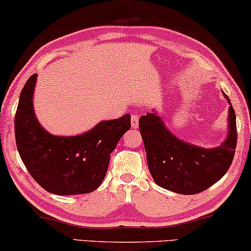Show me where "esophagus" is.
<instances>
[{"mask_svg": "<svg viewBox=\"0 0 251 251\" xmlns=\"http://www.w3.org/2000/svg\"><path fill=\"white\" fill-rule=\"evenodd\" d=\"M130 122H132V128H137V127H138V116L137 115H132Z\"/></svg>", "mask_w": 251, "mask_h": 251, "instance_id": "obj_1", "label": "esophagus"}]
</instances>
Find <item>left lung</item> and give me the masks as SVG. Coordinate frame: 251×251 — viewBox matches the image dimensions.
I'll return each instance as SVG.
<instances>
[{
	"label": "left lung",
	"instance_id": "left-lung-1",
	"mask_svg": "<svg viewBox=\"0 0 251 251\" xmlns=\"http://www.w3.org/2000/svg\"><path fill=\"white\" fill-rule=\"evenodd\" d=\"M227 101L230 99L224 93ZM138 127L147 151L149 170L156 185L182 195H194L218 182L232 163L237 148V123L229 109V135L219 148L203 149L182 142L154 113L142 116Z\"/></svg>",
	"mask_w": 251,
	"mask_h": 251
}]
</instances>
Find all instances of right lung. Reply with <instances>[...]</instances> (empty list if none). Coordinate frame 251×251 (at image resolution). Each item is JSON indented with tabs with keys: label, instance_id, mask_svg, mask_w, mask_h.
I'll return each instance as SVG.
<instances>
[{
	"label": "right lung",
	"instance_id": "add662e5",
	"mask_svg": "<svg viewBox=\"0 0 251 251\" xmlns=\"http://www.w3.org/2000/svg\"><path fill=\"white\" fill-rule=\"evenodd\" d=\"M37 74L22 89L14 117L17 148L31 177L55 195L87 194L101 185L110 153L130 128V115L99 123L77 136H54L37 121L32 95Z\"/></svg>",
	"mask_w": 251,
	"mask_h": 251
}]
</instances>
